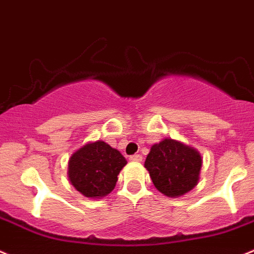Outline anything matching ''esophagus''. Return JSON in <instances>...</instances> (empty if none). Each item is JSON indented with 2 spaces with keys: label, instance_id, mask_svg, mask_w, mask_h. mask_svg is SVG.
<instances>
[{
  "label": "esophagus",
  "instance_id": "1",
  "mask_svg": "<svg viewBox=\"0 0 254 254\" xmlns=\"http://www.w3.org/2000/svg\"><path fill=\"white\" fill-rule=\"evenodd\" d=\"M130 160H131V161H135V162H140V161H142V156L140 154H135V155H131V156H130Z\"/></svg>",
  "mask_w": 254,
  "mask_h": 254
}]
</instances>
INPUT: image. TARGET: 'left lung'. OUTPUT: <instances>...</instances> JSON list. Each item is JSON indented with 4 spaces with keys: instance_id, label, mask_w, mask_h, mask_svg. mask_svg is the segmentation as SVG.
I'll return each instance as SVG.
<instances>
[{
    "instance_id": "8db88e82",
    "label": "left lung",
    "mask_w": 254,
    "mask_h": 254,
    "mask_svg": "<svg viewBox=\"0 0 254 254\" xmlns=\"http://www.w3.org/2000/svg\"><path fill=\"white\" fill-rule=\"evenodd\" d=\"M144 166L160 192L176 198L197 186L202 157L195 147L164 139L152 145Z\"/></svg>"
}]
</instances>
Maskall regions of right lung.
Masks as SVG:
<instances>
[{"label": "right lung", "instance_id": "1", "mask_svg": "<svg viewBox=\"0 0 254 254\" xmlns=\"http://www.w3.org/2000/svg\"><path fill=\"white\" fill-rule=\"evenodd\" d=\"M127 164L109 144L89 141L74 151L68 161V179L83 196L102 198L114 190L118 175Z\"/></svg>", "mask_w": 254, "mask_h": 254}]
</instances>
